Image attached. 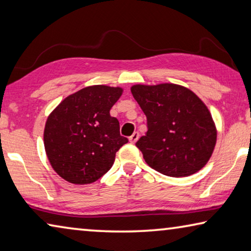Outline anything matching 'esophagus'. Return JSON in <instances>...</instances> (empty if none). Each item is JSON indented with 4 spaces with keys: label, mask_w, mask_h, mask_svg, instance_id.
<instances>
[{
    "label": "esophagus",
    "mask_w": 251,
    "mask_h": 251,
    "mask_svg": "<svg viewBox=\"0 0 251 251\" xmlns=\"http://www.w3.org/2000/svg\"><path fill=\"white\" fill-rule=\"evenodd\" d=\"M138 137H140V134H138V132H135V133H133L132 136L129 137V142L132 143V144H135V143L137 142Z\"/></svg>",
    "instance_id": "obj_1"
}]
</instances>
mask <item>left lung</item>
Wrapping results in <instances>:
<instances>
[{"label": "left lung", "instance_id": "1", "mask_svg": "<svg viewBox=\"0 0 251 251\" xmlns=\"http://www.w3.org/2000/svg\"><path fill=\"white\" fill-rule=\"evenodd\" d=\"M133 97L147 118L136 146L151 168L184 177L208 163L217 143L211 113L192 90L176 83L134 85Z\"/></svg>", "mask_w": 251, "mask_h": 251}]
</instances>
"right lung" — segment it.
<instances>
[{
  "label": "right lung",
  "mask_w": 251,
  "mask_h": 251,
  "mask_svg": "<svg viewBox=\"0 0 251 251\" xmlns=\"http://www.w3.org/2000/svg\"><path fill=\"white\" fill-rule=\"evenodd\" d=\"M121 87L94 85L69 95L47 118L43 142L54 172L73 184H89L108 172L128 140L109 110Z\"/></svg>",
  "instance_id": "obj_1"
}]
</instances>
